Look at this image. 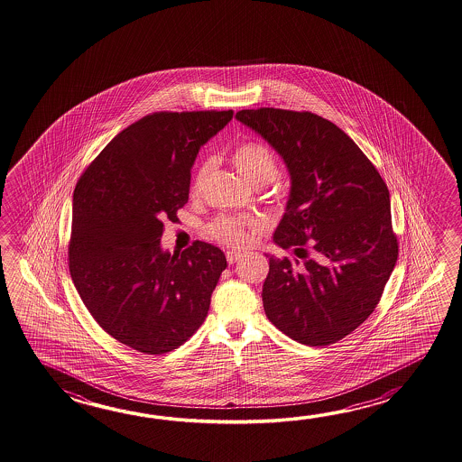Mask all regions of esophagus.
<instances>
[{
    "mask_svg": "<svg viewBox=\"0 0 462 462\" xmlns=\"http://www.w3.org/2000/svg\"><path fill=\"white\" fill-rule=\"evenodd\" d=\"M243 257V254L241 253H237V251H227L226 253V261L227 264H235V263H237L239 259Z\"/></svg>",
    "mask_w": 462,
    "mask_h": 462,
    "instance_id": "esophagus-1",
    "label": "esophagus"
}]
</instances>
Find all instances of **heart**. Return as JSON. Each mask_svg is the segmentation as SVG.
I'll return each instance as SVG.
<instances>
[{"mask_svg": "<svg viewBox=\"0 0 462 462\" xmlns=\"http://www.w3.org/2000/svg\"><path fill=\"white\" fill-rule=\"evenodd\" d=\"M233 165L243 177L257 187L269 183L277 173V160L274 152L263 142L245 140L235 148ZM208 162L198 168L193 178V191L203 183L208 171ZM263 223L259 219H239V217H219L208 226V235L221 245L229 247H243L249 243V231L259 229Z\"/></svg>", "mask_w": 462, "mask_h": 462, "instance_id": "b5f03b06", "label": "heart"}]
</instances>
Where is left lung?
<instances>
[{"label":"left lung","mask_w":462,"mask_h":462,"mask_svg":"<svg viewBox=\"0 0 462 462\" xmlns=\"http://www.w3.org/2000/svg\"><path fill=\"white\" fill-rule=\"evenodd\" d=\"M236 118L284 158L292 181L274 243L294 247L303 263L269 257L265 315L299 344H335L372 315L396 264L390 191L327 118L274 107L239 110Z\"/></svg>","instance_id":"8db88e82"}]
</instances>
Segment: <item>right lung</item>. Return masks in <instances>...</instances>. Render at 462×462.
I'll list each match as a JSON object with an SVG mask.
<instances>
[{
    "instance_id": "obj_1",
    "label": "right lung",
    "mask_w": 462,
    "mask_h": 462,
    "mask_svg": "<svg viewBox=\"0 0 462 462\" xmlns=\"http://www.w3.org/2000/svg\"><path fill=\"white\" fill-rule=\"evenodd\" d=\"M233 110L155 112L124 128L79 178L69 271L90 315L120 344L167 354L205 322L226 257L195 241L162 251L163 221H177L198 150Z\"/></svg>"
}]
</instances>
